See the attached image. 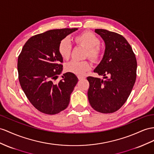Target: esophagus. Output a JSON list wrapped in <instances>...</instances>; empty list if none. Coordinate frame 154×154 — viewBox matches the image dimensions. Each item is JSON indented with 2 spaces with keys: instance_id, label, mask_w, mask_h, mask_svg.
<instances>
[{
  "instance_id": "34e87169",
  "label": "esophagus",
  "mask_w": 154,
  "mask_h": 154,
  "mask_svg": "<svg viewBox=\"0 0 154 154\" xmlns=\"http://www.w3.org/2000/svg\"><path fill=\"white\" fill-rule=\"evenodd\" d=\"M77 77H78V79H79V80H81V79H85V77H83V76H80V75L77 76Z\"/></svg>"
}]
</instances>
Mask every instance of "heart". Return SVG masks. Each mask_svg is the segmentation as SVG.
Instances as JSON below:
<instances>
[{
	"instance_id": "heart-1",
	"label": "heart",
	"mask_w": 154,
	"mask_h": 154,
	"mask_svg": "<svg viewBox=\"0 0 154 154\" xmlns=\"http://www.w3.org/2000/svg\"><path fill=\"white\" fill-rule=\"evenodd\" d=\"M73 40L77 45L86 48L85 58H89L94 62L100 60L103 54V50L100 45V40L95 34L90 31L85 32L74 37ZM58 53L64 60H68L72 51V45L68 39L64 38L60 42L58 47ZM91 63L88 60H72L65 66L66 72L78 75H82L91 68Z\"/></svg>"
}]
</instances>
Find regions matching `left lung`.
I'll use <instances>...</instances> for the list:
<instances>
[{
	"instance_id": "8db88e82",
	"label": "left lung",
	"mask_w": 154,
	"mask_h": 154,
	"mask_svg": "<svg viewBox=\"0 0 154 154\" xmlns=\"http://www.w3.org/2000/svg\"><path fill=\"white\" fill-rule=\"evenodd\" d=\"M95 32L103 39L105 51L94 72L107 79L88 77V98L96 111L112 113L122 107L131 94L137 77V59L131 45L122 35L105 29H96Z\"/></svg>"
}]
</instances>
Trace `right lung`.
I'll use <instances>...</instances> for the list:
<instances>
[{"label":"right lung","instance_id":"right-lung-1","mask_svg":"<svg viewBox=\"0 0 154 154\" xmlns=\"http://www.w3.org/2000/svg\"><path fill=\"white\" fill-rule=\"evenodd\" d=\"M77 29L50 30L30 38L18 57L20 85L26 97L39 111L55 115L66 109L77 85L75 75L66 73L56 81L62 70L63 59L58 53L60 42Z\"/></svg>","mask_w":154,"mask_h":154}]
</instances>
